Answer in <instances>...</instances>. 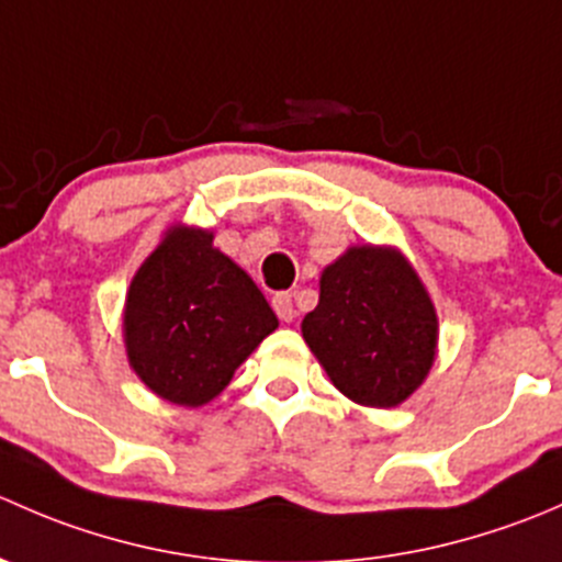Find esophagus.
I'll return each instance as SVG.
<instances>
[{
    "label": "esophagus",
    "instance_id": "34e87169",
    "mask_svg": "<svg viewBox=\"0 0 562 562\" xmlns=\"http://www.w3.org/2000/svg\"><path fill=\"white\" fill-rule=\"evenodd\" d=\"M271 307H274V313L280 321L291 323L293 317H296V307H293V299L291 293H277L274 299H271Z\"/></svg>",
    "mask_w": 562,
    "mask_h": 562
}]
</instances>
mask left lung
<instances>
[{
	"mask_svg": "<svg viewBox=\"0 0 562 562\" xmlns=\"http://www.w3.org/2000/svg\"><path fill=\"white\" fill-rule=\"evenodd\" d=\"M302 337L348 400L396 407L432 370L438 315L400 249L350 247L323 269Z\"/></svg>",
	"mask_w": 562,
	"mask_h": 562,
	"instance_id": "left-lung-1",
	"label": "left lung"
}]
</instances>
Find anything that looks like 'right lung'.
<instances>
[{"instance_id": "1", "label": "right lung", "mask_w": 562, "mask_h": 562, "mask_svg": "<svg viewBox=\"0 0 562 562\" xmlns=\"http://www.w3.org/2000/svg\"><path fill=\"white\" fill-rule=\"evenodd\" d=\"M203 228L173 225L135 271L124 304L130 367L157 396L212 402L280 321Z\"/></svg>"}]
</instances>
